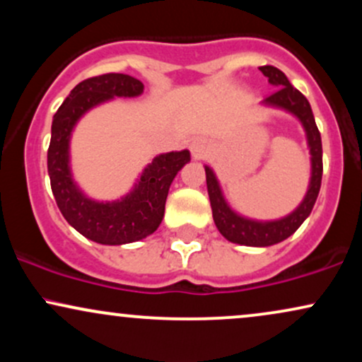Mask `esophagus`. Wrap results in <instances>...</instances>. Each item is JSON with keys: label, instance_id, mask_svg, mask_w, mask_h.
Returning a JSON list of instances; mask_svg holds the SVG:
<instances>
[{"label": "esophagus", "instance_id": "obj_1", "mask_svg": "<svg viewBox=\"0 0 362 362\" xmlns=\"http://www.w3.org/2000/svg\"><path fill=\"white\" fill-rule=\"evenodd\" d=\"M190 151L195 158H202L206 155V141L204 139H194L190 143Z\"/></svg>", "mask_w": 362, "mask_h": 362}]
</instances>
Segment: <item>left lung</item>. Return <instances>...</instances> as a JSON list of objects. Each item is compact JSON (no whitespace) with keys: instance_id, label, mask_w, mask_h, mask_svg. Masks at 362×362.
<instances>
[{"instance_id":"obj_1","label":"left lung","mask_w":362,"mask_h":362,"mask_svg":"<svg viewBox=\"0 0 362 362\" xmlns=\"http://www.w3.org/2000/svg\"><path fill=\"white\" fill-rule=\"evenodd\" d=\"M264 76L269 78V83L276 86V91L271 97L265 98L262 105L272 107V109H281L288 114L294 115L301 122L306 134V143L310 148V161H311V177L308 190L300 202V206L289 213L288 216L279 219H271V221H260V219H252L242 216L231 209L228 204L226 197L223 195L221 185H219L218 177L211 167H204L207 194H209L211 209H213V219L216 228L219 230L224 238L231 243L247 245V247H271L291 236L303 221L308 218L315 202H317L320 185H322V138L317 124H315L313 112H311L310 102L306 100L305 95L298 91L291 85L286 74L274 66H262L259 68Z\"/></svg>"}]
</instances>
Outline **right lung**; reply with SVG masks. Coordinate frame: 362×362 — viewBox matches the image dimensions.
Instances as JSON below:
<instances>
[{
  "label": "right lung",
  "instance_id": "right-lung-1",
  "mask_svg": "<svg viewBox=\"0 0 362 362\" xmlns=\"http://www.w3.org/2000/svg\"><path fill=\"white\" fill-rule=\"evenodd\" d=\"M144 85L129 74L109 73L78 83L52 119L47 172L57 207L78 233L102 245L139 242L155 233L165 214L173 178L190 161L189 149L161 153L141 172L134 187L115 201H95L80 189L71 172V134L86 112L115 97L134 98Z\"/></svg>",
  "mask_w": 362,
  "mask_h": 362
}]
</instances>
